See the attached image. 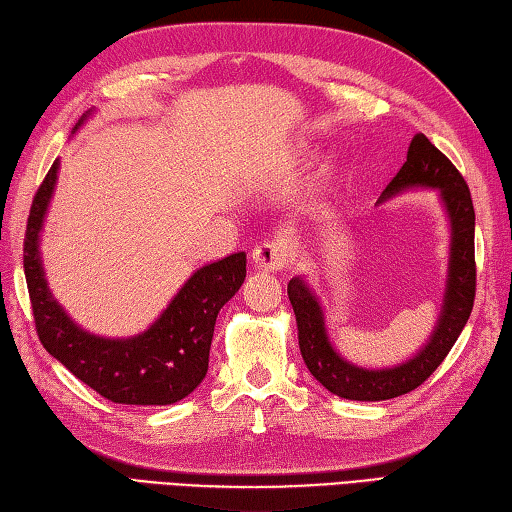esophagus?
I'll return each instance as SVG.
<instances>
[{"instance_id": "34e87169", "label": "esophagus", "mask_w": 512, "mask_h": 512, "mask_svg": "<svg viewBox=\"0 0 512 512\" xmlns=\"http://www.w3.org/2000/svg\"><path fill=\"white\" fill-rule=\"evenodd\" d=\"M287 256H289V249L285 243H278V241H265L254 247L252 252V260L258 269H265V271H278L283 269L287 263Z\"/></svg>"}]
</instances>
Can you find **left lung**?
I'll use <instances>...</instances> for the list:
<instances>
[{
  "label": "left lung",
  "instance_id": "obj_1",
  "mask_svg": "<svg viewBox=\"0 0 512 512\" xmlns=\"http://www.w3.org/2000/svg\"><path fill=\"white\" fill-rule=\"evenodd\" d=\"M417 185L440 190L448 218H451L453 241L440 322H437L429 344L413 360L395 369L380 371L360 369L356 364L342 360L327 338L325 320H322V309L316 296L311 294L300 278H291L287 285V296L298 322L302 360H305L307 369L322 387L344 400H391L420 387L444 362L473 311L477 267L475 210L471 190H468L460 170L422 132H417L413 137L404 165L393 176L387 190L382 192V198H389L406 190V187Z\"/></svg>",
  "mask_w": 512,
  "mask_h": 512
}]
</instances>
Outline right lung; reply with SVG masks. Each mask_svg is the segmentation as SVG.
Wrapping results in <instances>:
<instances>
[{"instance_id":"1","label":"right lung","mask_w":512,"mask_h":512,"mask_svg":"<svg viewBox=\"0 0 512 512\" xmlns=\"http://www.w3.org/2000/svg\"><path fill=\"white\" fill-rule=\"evenodd\" d=\"M57 170L59 161L52 163L39 185L24 238V274L41 344L75 378L110 402L161 406L183 400L205 378L216 316L243 285L245 254L236 252L194 271L161 318L139 336H90L50 296L39 258V232Z\"/></svg>"}]
</instances>
